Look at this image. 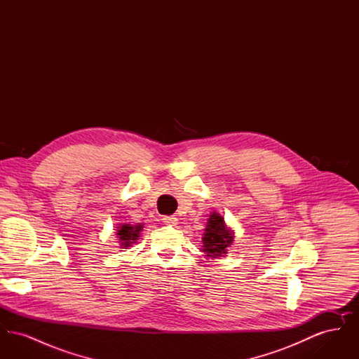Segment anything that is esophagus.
Masks as SVG:
<instances>
[{
	"instance_id": "esophagus-1",
	"label": "esophagus",
	"mask_w": 359,
	"mask_h": 359,
	"mask_svg": "<svg viewBox=\"0 0 359 359\" xmlns=\"http://www.w3.org/2000/svg\"><path fill=\"white\" fill-rule=\"evenodd\" d=\"M164 224H170V226H176L177 224V219L175 217H164L163 218Z\"/></svg>"
}]
</instances>
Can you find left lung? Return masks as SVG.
Wrapping results in <instances>:
<instances>
[{"instance_id":"8db88e82","label":"left lung","mask_w":359,"mask_h":359,"mask_svg":"<svg viewBox=\"0 0 359 359\" xmlns=\"http://www.w3.org/2000/svg\"><path fill=\"white\" fill-rule=\"evenodd\" d=\"M234 230L229 227L222 214L214 211L210 214V218L205 223L203 234V246L201 252L205 253L207 258H219L227 255V250L234 242Z\"/></svg>"}]
</instances>
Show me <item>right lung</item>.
<instances>
[{
    "label": "right lung",
    "instance_id": "1",
    "mask_svg": "<svg viewBox=\"0 0 359 359\" xmlns=\"http://www.w3.org/2000/svg\"><path fill=\"white\" fill-rule=\"evenodd\" d=\"M142 224H130V223H120L117 226V238H120L121 248L128 249L133 243H136L142 231Z\"/></svg>",
    "mask_w": 359,
    "mask_h": 359
}]
</instances>
